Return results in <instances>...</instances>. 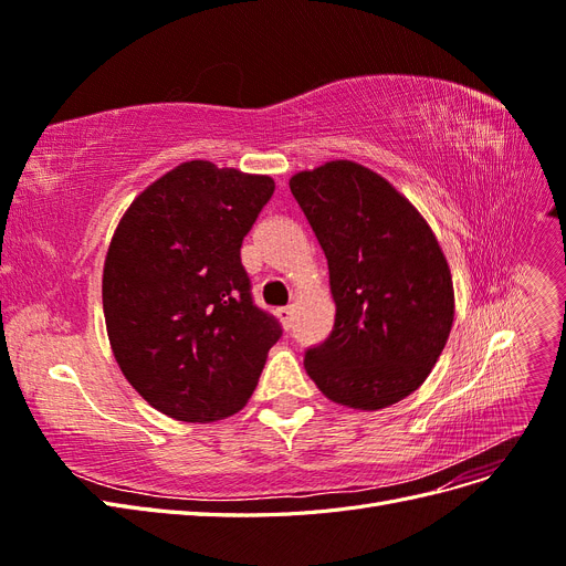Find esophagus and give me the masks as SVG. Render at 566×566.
<instances>
[{
	"label": "esophagus",
	"instance_id": "esophagus-1",
	"mask_svg": "<svg viewBox=\"0 0 566 566\" xmlns=\"http://www.w3.org/2000/svg\"><path fill=\"white\" fill-rule=\"evenodd\" d=\"M276 316L281 318V323H283V328H285V331L293 328V310H290V306H281V310L276 312Z\"/></svg>",
	"mask_w": 566,
	"mask_h": 566
}]
</instances>
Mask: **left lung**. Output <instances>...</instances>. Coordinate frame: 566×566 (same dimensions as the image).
Masks as SVG:
<instances>
[{
    "label": "left lung",
    "instance_id": "obj_1",
    "mask_svg": "<svg viewBox=\"0 0 566 566\" xmlns=\"http://www.w3.org/2000/svg\"><path fill=\"white\" fill-rule=\"evenodd\" d=\"M328 260L335 325L304 368L335 403L378 410L416 391L447 345L453 283L432 229L380 175L333 160L290 179Z\"/></svg>",
    "mask_w": 566,
    "mask_h": 566
}]
</instances>
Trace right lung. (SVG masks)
<instances>
[{"instance_id": "add662e5", "label": "right lung", "mask_w": 566, "mask_h": 566, "mask_svg": "<svg viewBox=\"0 0 566 566\" xmlns=\"http://www.w3.org/2000/svg\"><path fill=\"white\" fill-rule=\"evenodd\" d=\"M271 177L184 163L119 221L104 266L111 347L129 385L165 416L212 422L241 410L283 328L260 310L243 238Z\"/></svg>"}]
</instances>
